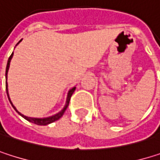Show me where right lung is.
<instances>
[{"mask_svg": "<svg viewBox=\"0 0 160 160\" xmlns=\"http://www.w3.org/2000/svg\"><path fill=\"white\" fill-rule=\"evenodd\" d=\"M21 42V41H20ZM13 54H14V52L10 55V57H9V59H8V62H7V66H6V71H5V78L7 79V72H8V69H9V66H10V61H11V59H12V57H13ZM75 89H76V87H74V88H72L69 92H68V99H67V104H66V106H65V108H63V110L61 112H59L58 114H56V115H54V116H52V117H49V118H28V117H26V116H24V115H22V114H20L19 112L16 110V108L14 107V105L12 104V102H11V100H10V98H9V94H8V89H7V82H6V92H7V96H8V99H9V101H10V103H11V105L13 106V108L16 109V111L19 114V115H21L24 118H26L27 120H28V121H30V122H32V123H34V124H37V125H47V124H50V123H52V122H54L55 120H57V119H59L63 115H64V113L66 111V109L68 108V105H69V101H70V98H71V95L73 94V92H74V91H75Z\"/></svg>", "mask_w": 160, "mask_h": 160, "instance_id": "obj_1", "label": "right lung"}]
</instances>
